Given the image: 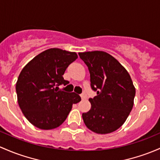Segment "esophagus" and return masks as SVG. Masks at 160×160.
<instances>
[{"label":"esophagus","instance_id":"1","mask_svg":"<svg viewBox=\"0 0 160 160\" xmlns=\"http://www.w3.org/2000/svg\"><path fill=\"white\" fill-rule=\"evenodd\" d=\"M80 97H81L82 99H86V98H87V96H86L85 93H81V94H80Z\"/></svg>","mask_w":160,"mask_h":160}]
</instances>
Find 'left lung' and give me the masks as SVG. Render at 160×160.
<instances>
[{
    "label": "left lung",
    "mask_w": 160,
    "mask_h": 160,
    "mask_svg": "<svg viewBox=\"0 0 160 160\" xmlns=\"http://www.w3.org/2000/svg\"><path fill=\"white\" fill-rule=\"evenodd\" d=\"M90 74V86L97 95L89 99L91 108L82 114L88 129L107 134L119 129L133 107L136 89L127 70L103 51L79 53Z\"/></svg>",
    "instance_id": "1"
}]
</instances>
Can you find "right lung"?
<instances>
[{
    "label": "right lung",
    "instance_id": "right-lung-1",
    "mask_svg": "<svg viewBox=\"0 0 160 160\" xmlns=\"http://www.w3.org/2000/svg\"><path fill=\"white\" fill-rule=\"evenodd\" d=\"M77 58L75 52L50 48L32 59L21 70L16 83L18 104L24 117L38 128L58 127L73 104L81 100L78 94L58 87L69 83L63 75Z\"/></svg>",
    "mask_w": 160,
    "mask_h": 160
}]
</instances>
